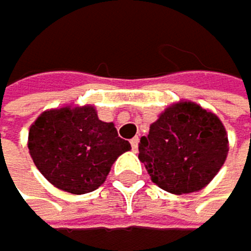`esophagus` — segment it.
I'll return each mask as SVG.
<instances>
[{
	"mask_svg": "<svg viewBox=\"0 0 251 251\" xmlns=\"http://www.w3.org/2000/svg\"><path fill=\"white\" fill-rule=\"evenodd\" d=\"M138 141H140V140H138V136H135V138L130 140V145H132V149H133V151L138 149Z\"/></svg>",
	"mask_w": 251,
	"mask_h": 251,
	"instance_id": "esophagus-1",
	"label": "esophagus"
}]
</instances>
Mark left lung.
Returning a JSON list of instances; mask_svg holds the SVG:
<instances>
[{
    "instance_id": "obj_1",
    "label": "left lung",
    "mask_w": 251,
    "mask_h": 251,
    "mask_svg": "<svg viewBox=\"0 0 251 251\" xmlns=\"http://www.w3.org/2000/svg\"><path fill=\"white\" fill-rule=\"evenodd\" d=\"M138 151L154 184L170 193H192L206 187L223 167L228 135L214 113L179 102L151 124Z\"/></svg>"
}]
</instances>
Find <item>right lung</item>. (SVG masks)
<instances>
[{
	"instance_id": "add662e5",
	"label": "right lung",
	"mask_w": 251,
	"mask_h": 251,
	"mask_svg": "<svg viewBox=\"0 0 251 251\" xmlns=\"http://www.w3.org/2000/svg\"><path fill=\"white\" fill-rule=\"evenodd\" d=\"M28 148L44 177L74 195L99 189L116 158L130 149L113 123L99 119L94 106H64L40 115L29 127Z\"/></svg>"
}]
</instances>
